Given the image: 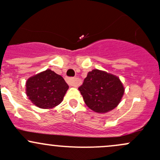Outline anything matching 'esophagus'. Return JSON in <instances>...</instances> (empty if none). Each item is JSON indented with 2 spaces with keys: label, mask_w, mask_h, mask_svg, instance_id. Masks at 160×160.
<instances>
[{
  "label": "esophagus",
  "mask_w": 160,
  "mask_h": 160,
  "mask_svg": "<svg viewBox=\"0 0 160 160\" xmlns=\"http://www.w3.org/2000/svg\"><path fill=\"white\" fill-rule=\"evenodd\" d=\"M67 81L70 86H72V87H77V81H76L75 78H68L67 80Z\"/></svg>",
  "instance_id": "obj_1"
}]
</instances>
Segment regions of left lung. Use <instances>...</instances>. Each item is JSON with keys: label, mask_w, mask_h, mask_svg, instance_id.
Returning <instances> with one entry per match:
<instances>
[{"label": "left lung", "mask_w": 160, "mask_h": 160, "mask_svg": "<svg viewBox=\"0 0 160 160\" xmlns=\"http://www.w3.org/2000/svg\"><path fill=\"white\" fill-rule=\"evenodd\" d=\"M78 89L87 106L98 113H107L115 108L125 92L119 77L97 69L88 72Z\"/></svg>", "instance_id": "obj_1"}]
</instances>
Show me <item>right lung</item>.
Masks as SVG:
<instances>
[{
  "label": "right lung",
  "mask_w": 160,
  "mask_h": 160,
  "mask_svg": "<svg viewBox=\"0 0 160 160\" xmlns=\"http://www.w3.org/2000/svg\"><path fill=\"white\" fill-rule=\"evenodd\" d=\"M68 88V84L60 75L46 70L29 77L25 90L34 105L51 109L62 102Z\"/></svg>",
  "instance_id": "1"
}]
</instances>
